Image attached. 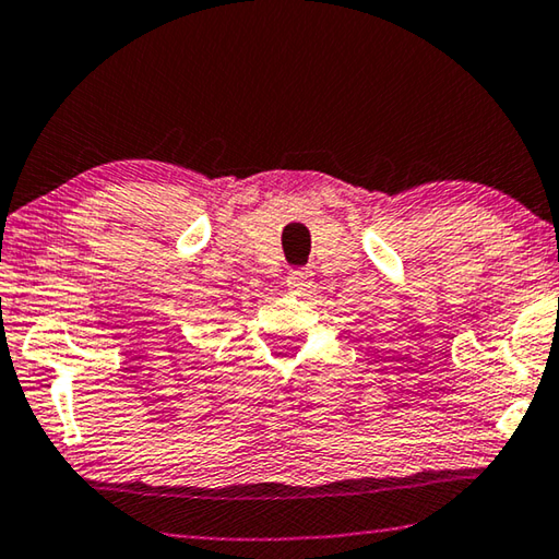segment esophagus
<instances>
[{"label": "esophagus", "instance_id": "esophagus-1", "mask_svg": "<svg viewBox=\"0 0 559 559\" xmlns=\"http://www.w3.org/2000/svg\"><path fill=\"white\" fill-rule=\"evenodd\" d=\"M310 283H313V271H310V269H290L288 271L286 286L290 290H306Z\"/></svg>", "mask_w": 559, "mask_h": 559}]
</instances>
